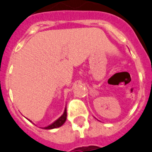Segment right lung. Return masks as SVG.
Returning <instances> with one entry per match:
<instances>
[{
  "instance_id": "right-lung-1",
  "label": "right lung",
  "mask_w": 152,
  "mask_h": 152,
  "mask_svg": "<svg viewBox=\"0 0 152 152\" xmlns=\"http://www.w3.org/2000/svg\"><path fill=\"white\" fill-rule=\"evenodd\" d=\"M66 119V109L65 108L64 114L62 115L61 116V117L59 118L58 120H56L55 122H53L52 124H50V125L48 126V127H44V129H53V128H56V127H61V126L62 124L65 122Z\"/></svg>"
}]
</instances>
